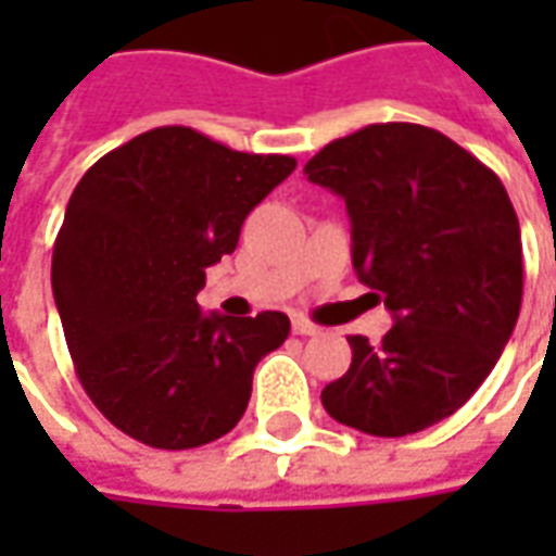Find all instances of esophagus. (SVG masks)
Instances as JSON below:
<instances>
[{
  "mask_svg": "<svg viewBox=\"0 0 556 556\" xmlns=\"http://www.w3.org/2000/svg\"><path fill=\"white\" fill-rule=\"evenodd\" d=\"M291 330H294L298 337H315V333H318V327H315L313 321H306V318H294V321H291Z\"/></svg>",
  "mask_w": 556,
  "mask_h": 556,
  "instance_id": "obj_1",
  "label": "esophagus"
}]
</instances>
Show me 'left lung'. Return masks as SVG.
<instances>
[{"label":"left lung","mask_w":556,"mask_h":556,"mask_svg":"<svg viewBox=\"0 0 556 556\" xmlns=\"http://www.w3.org/2000/svg\"><path fill=\"white\" fill-rule=\"evenodd\" d=\"M303 172L345 199L351 258L396 325L349 337V372L321 390L330 417L375 438L441 422L477 393L521 309V229L501 178L422 125H369Z\"/></svg>","instance_id":"8db88e82"}]
</instances>
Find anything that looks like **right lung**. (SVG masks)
<instances>
[{"mask_svg": "<svg viewBox=\"0 0 556 556\" xmlns=\"http://www.w3.org/2000/svg\"><path fill=\"white\" fill-rule=\"evenodd\" d=\"M294 166L175 125L79 178L53 247V298L79 384L134 441L193 450L243 417L255 366L289 339V315H205L195 294Z\"/></svg>", "mask_w": 556, "mask_h": 556, "instance_id": "obj_1", "label": "right lung"}]
</instances>
